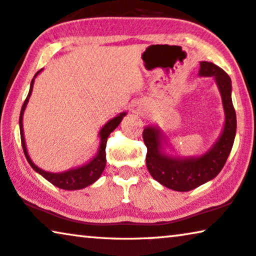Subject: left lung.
Segmentation results:
<instances>
[{
	"label": "left lung",
	"mask_w": 256,
	"mask_h": 256,
	"mask_svg": "<svg viewBox=\"0 0 256 256\" xmlns=\"http://www.w3.org/2000/svg\"><path fill=\"white\" fill-rule=\"evenodd\" d=\"M200 75L214 76L222 94L225 110V128L220 138L206 154L192 159H174L161 153L160 131L144 128L142 139L147 147L146 166L150 174L161 184L176 192H189L216 178L231 153L236 132V116L231 98V78L217 64L202 61Z\"/></svg>",
	"instance_id": "obj_1"
}]
</instances>
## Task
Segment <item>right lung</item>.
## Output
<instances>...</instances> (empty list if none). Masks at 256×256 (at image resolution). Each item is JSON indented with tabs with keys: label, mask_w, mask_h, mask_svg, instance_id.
Segmentation results:
<instances>
[{
	"label": "right lung",
	"mask_w": 256,
	"mask_h": 256,
	"mask_svg": "<svg viewBox=\"0 0 256 256\" xmlns=\"http://www.w3.org/2000/svg\"><path fill=\"white\" fill-rule=\"evenodd\" d=\"M38 70L36 73L34 78L39 74ZM34 80L31 81V86H30V90H28V94L25 98L23 106H22L20 110V140H22V146H23V150L25 154V158H26L28 162L30 164L32 168L34 169L36 172H39L42 178H45L48 182H51L52 184H54L56 186L60 189H64V190H78V189H84L86 186L92 184L94 182L97 181L98 178L102 174L104 168H106V142H108V136L111 132L116 128L120 123L123 120V117L125 116V112L118 114L117 117L112 118V120L108 122V123L104 125L103 128L100 130V150L97 156L94 158V159L90 161V162L82 166L80 168L76 169H72V170H67L64 172H48L42 170V169L38 168L34 162H32L30 156H28V150L26 147H25V142H24V136H23V124H22V120H23V112L25 110V106L28 102V98H30L32 88H34Z\"/></svg>",
	"instance_id": "right-lung-1"
}]
</instances>
